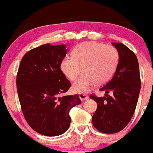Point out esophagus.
I'll return each mask as SVG.
<instances>
[{
	"label": "esophagus",
	"instance_id": "esophagus-1",
	"mask_svg": "<svg viewBox=\"0 0 153 153\" xmlns=\"http://www.w3.org/2000/svg\"><path fill=\"white\" fill-rule=\"evenodd\" d=\"M79 97H80V99L82 101H85V100H87L88 99V96H87L85 94H82V93H80V94H79Z\"/></svg>",
	"mask_w": 153,
	"mask_h": 153
}]
</instances>
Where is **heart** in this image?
<instances>
[{
    "instance_id": "obj_1",
    "label": "heart",
    "mask_w": 153,
    "mask_h": 153,
    "mask_svg": "<svg viewBox=\"0 0 153 153\" xmlns=\"http://www.w3.org/2000/svg\"><path fill=\"white\" fill-rule=\"evenodd\" d=\"M119 52L114 47L96 42H85L75 47L72 57H66L61 62V70L71 80H76L82 71L83 74L75 82L73 89L86 92L96 82L108 81L114 73L119 62Z\"/></svg>"
}]
</instances>
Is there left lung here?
Returning a JSON list of instances; mask_svg holds the SVG:
<instances>
[{
  "label": "left lung",
  "instance_id": "1",
  "mask_svg": "<svg viewBox=\"0 0 153 153\" xmlns=\"http://www.w3.org/2000/svg\"><path fill=\"white\" fill-rule=\"evenodd\" d=\"M118 50L119 58L112 78L99 89L104 97L91 94L97 103L92 117L93 125L97 130L113 134L122 130L130 122L137 103L141 88L140 69L137 56L122 43H112ZM112 92L111 96L108 94Z\"/></svg>",
  "mask_w": 153,
  "mask_h": 153
}]
</instances>
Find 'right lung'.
<instances>
[{"label":"right lung","instance_id":"right-lung-1","mask_svg":"<svg viewBox=\"0 0 153 153\" xmlns=\"http://www.w3.org/2000/svg\"><path fill=\"white\" fill-rule=\"evenodd\" d=\"M65 45L45 44L32 49L21 60L16 75L19 102L28 124L39 134L57 136L68 130L70 111L81 103L78 95L60 96L71 83L60 69Z\"/></svg>","mask_w":153,"mask_h":153}]
</instances>
